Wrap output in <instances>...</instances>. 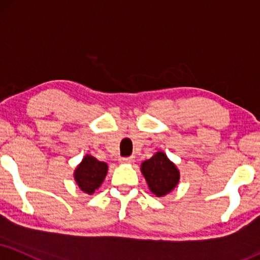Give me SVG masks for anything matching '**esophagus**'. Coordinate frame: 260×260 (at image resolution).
I'll use <instances>...</instances> for the list:
<instances>
[{
	"instance_id": "obj_1",
	"label": "esophagus",
	"mask_w": 260,
	"mask_h": 260,
	"mask_svg": "<svg viewBox=\"0 0 260 260\" xmlns=\"http://www.w3.org/2000/svg\"><path fill=\"white\" fill-rule=\"evenodd\" d=\"M134 160H135V156H124V158H120V162H123V164H131V162H134Z\"/></svg>"
}]
</instances>
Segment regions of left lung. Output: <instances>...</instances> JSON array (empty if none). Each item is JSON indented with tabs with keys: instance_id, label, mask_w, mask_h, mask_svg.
<instances>
[{
	"instance_id": "left-lung-1",
	"label": "left lung",
	"mask_w": 260,
	"mask_h": 260,
	"mask_svg": "<svg viewBox=\"0 0 260 260\" xmlns=\"http://www.w3.org/2000/svg\"><path fill=\"white\" fill-rule=\"evenodd\" d=\"M141 171L145 176L149 189L156 197L170 193L179 181L177 168L162 152L155 153L152 158L142 162Z\"/></svg>"
}]
</instances>
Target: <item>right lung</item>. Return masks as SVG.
Instances as JSON below:
<instances>
[{
  "label": "right lung",
  "instance_id": "right-lung-1",
  "mask_svg": "<svg viewBox=\"0 0 260 260\" xmlns=\"http://www.w3.org/2000/svg\"><path fill=\"white\" fill-rule=\"evenodd\" d=\"M108 166L106 162L99 161L91 155H85L81 164L77 166L75 179L84 193L92 194L104 182Z\"/></svg>",
  "mask_w": 260,
  "mask_h": 260
}]
</instances>
